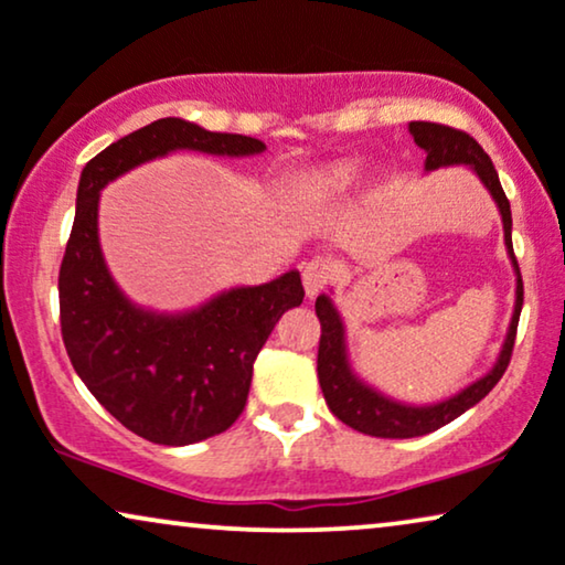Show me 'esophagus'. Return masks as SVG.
Masks as SVG:
<instances>
[{
	"label": "esophagus",
	"mask_w": 565,
	"mask_h": 565,
	"mask_svg": "<svg viewBox=\"0 0 565 565\" xmlns=\"http://www.w3.org/2000/svg\"><path fill=\"white\" fill-rule=\"evenodd\" d=\"M338 276V268L335 263L330 258H312L310 263H307L305 270H302V281H305V295L307 297H318L322 289L330 287V284L335 281Z\"/></svg>",
	"instance_id": "obj_1"
}]
</instances>
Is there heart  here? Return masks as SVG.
<instances>
[{"mask_svg":"<svg viewBox=\"0 0 565 565\" xmlns=\"http://www.w3.org/2000/svg\"><path fill=\"white\" fill-rule=\"evenodd\" d=\"M353 180H356V168L349 162H341L318 172V175H312L302 185V193L307 201H326V199H333L338 193H343L345 188H351Z\"/></svg>","mask_w":565,"mask_h":565,"instance_id":"obj_1","label":"heart"}]
</instances>
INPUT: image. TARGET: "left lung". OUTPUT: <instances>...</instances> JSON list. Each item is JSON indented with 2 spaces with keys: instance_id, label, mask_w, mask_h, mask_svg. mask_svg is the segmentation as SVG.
<instances>
[{
  "instance_id": "obj_1",
  "label": "left lung",
  "mask_w": 565,
  "mask_h": 565,
  "mask_svg": "<svg viewBox=\"0 0 565 565\" xmlns=\"http://www.w3.org/2000/svg\"><path fill=\"white\" fill-rule=\"evenodd\" d=\"M411 134L416 139V145L426 152V170L447 168V164H470L478 172V178L483 180L488 191L499 204L501 220H503V239H507V250L511 255V263L516 268V305L514 315H511L509 335L503 341L501 356L495 361V366L486 374L483 380L472 382L468 390H462L460 395L449 397L445 403L428 405V408H413V405H403L390 401V397L380 395L377 390L366 387L364 382H359L349 370V361H345V345H343V322L338 318L335 307L330 305V299L322 295L315 302V312L320 320V349H318V377L322 395H326L328 408L333 411V416L343 420L345 426L356 428L361 434L382 436V439H411V436H424L428 431H436L449 420L462 416L465 411L483 401V397L495 387V382L507 372L511 351H514V338L519 326V312H522L524 302V287H522V274H519V263L514 255V245H511V209L509 199L503 193L499 172H495L491 157L483 152V147L478 145L470 134L445 124H428V120H413Z\"/></svg>"
}]
</instances>
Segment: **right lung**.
Returning <instances> with one entry per match:
<instances>
[{
    "instance_id": "obj_1",
    "label": "right lung",
    "mask_w": 565,
    "mask_h": 565,
    "mask_svg": "<svg viewBox=\"0 0 565 565\" xmlns=\"http://www.w3.org/2000/svg\"><path fill=\"white\" fill-rule=\"evenodd\" d=\"M172 149L243 157L266 145L160 118L95 154L82 170L58 268V318L74 372L97 403L141 439L183 447L227 431L239 418L263 343L284 312L302 305L305 289L289 270L185 315L145 312L120 295L97 243V195L108 180Z\"/></svg>"
}]
</instances>
